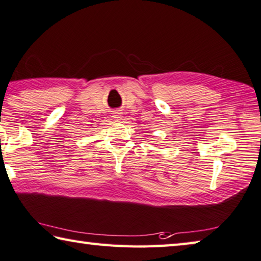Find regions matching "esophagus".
<instances>
[{
    "label": "esophagus",
    "instance_id": "1",
    "mask_svg": "<svg viewBox=\"0 0 261 261\" xmlns=\"http://www.w3.org/2000/svg\"><path fill=\"white\" fill-rule=\"evenodd\" d=\"M114 118H116V119H119V118H121V115L118 114V112H117V114L114 115Z\"/></svg>",
    "mask_w": 261,
    "mask_h": 261
}]
</instances>
